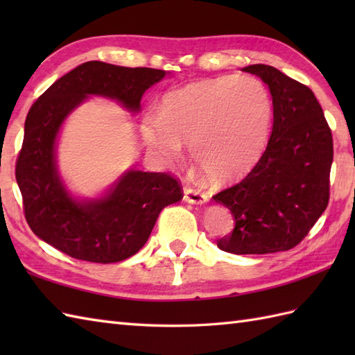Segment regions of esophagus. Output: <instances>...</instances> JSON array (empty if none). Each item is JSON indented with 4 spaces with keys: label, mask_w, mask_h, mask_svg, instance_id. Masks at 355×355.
<instances>
[{
    "label": "esophagus",
    "mask_w": 355,
    "mask_h": 355,
    "mask_svg": "<svg viewBox=\"0 0 355 355\" xmlns=\"http://www.w3.org/2000/svg\"><path fill=\"white\" fill-rule=\"evenodd\" d=\"M183 200L189 202V205H205V202L209 201V197L197 189H192V187H184Z\"/></svg>",
    "instance_id": "obj_1"
}]
</instances>
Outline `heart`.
Here are the masks:
<instances>
[{"instance_id":"b5f03b06","label":"heart","mask_w":355,"mask_h":355,"mask_svg":"<svg viewBox=\"0 0 355 355\" xmlns=\"http://www.w3.org/2000/svg\"><path fill=\"white\" fill-rule=\"evenodd\" d=\"M273 101L253 76H221L168 92L158 114L148 112L140 134L166 163H175L189 141L192 160L216 182L250 172L268 145Z\"/></svg>"}]
</instances>
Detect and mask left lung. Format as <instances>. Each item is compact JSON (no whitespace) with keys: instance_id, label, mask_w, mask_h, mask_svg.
Listing matches in <instances>:
<instances>
[{"instance_id":"obj_1","label":"left lung","mask_w":355,"mask_h":355,"mask_svg":"<svg viewBox=\"0 0 355 355\" xmlns=\"http://www.w3.org/2000/svg\"><path fill=\"white\" fill-rule=\"evenodd\" d=\"M243 71L268 87L273 128L258 164L214 197L235 220V229L216 245L233 254L285 252L308 235L328 206L333 135L310 88L270 65Z\"/></svg>"}]
</instances>
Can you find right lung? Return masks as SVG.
I'll return each mask as SVG.
<instances>
[{"label": "right lung", "mask_w": 355, "mask_h": 355, "mask_svg": "<svg viewBox=\"0 0 355 355\" xmlns=\"http://www.w3.org/2000/svg\"><path fill=\"white\" fill-rule=\"evenodd\" d=\"M169 73L89 61L58 79L32 108L17 162L30 229L71 258L110 263L145 245L162 210L183 198L175 178L130 168L94 197L71 192L59 171L58 143L71 112L103 97L137 114L141 96Z\"/></svg>", "instance_id": "add662e5"}]
</instances>
